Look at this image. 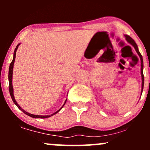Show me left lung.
<instances>
[{"mask_svg":"<svg viewBox=\"0 0 150 150\" xmlns=\"http://www.w3.org/2000/svg\"><path fill=\"white\" fill-rule=\"evenodd\" d=\"M125 38H126V40L127 42L130 43L131 45L133 46V47L135 48L136 52L137 53V54L139 55V56H140V60H141V75H142V90H143V87H144V75H143V60H142V55L140 54V53L139 52V50H138V48H137V44H136V43L135 42V41L133 40V39H132L131 37H129L128 35H125Z\"/></svg>","mask_w":150,"mask_h":150,"instance_id":"left-lung-1","label":"left lung"}]
</instances>
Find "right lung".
I'll use <instances>...</instances> for the list:
<instances>
[{
    "mask_svg": "<svg viewBox=\"0 0 150 150\" xmlns=\"http://www.w3.org/2000/svg\"><path fill=\"white\" fill-rule=\"evenodd\" d=\"M19 45H20V44H19L18 45L16 46V48H15V51H14V56H13V61H12L11 63H10V68H9V72H8V79H9V91H10V96H11L12 99H13V102L15 103V104L16 105V106H18V107L19 108H20V110H21V111H22V112L25 113V114H27V116H31V117H32V118H49V117L51 116H53V115L56 114V113H58V111H59L60 110H61V108L63 107V106H64V105H65V102H66V101H65V104H63V106H62V107H61V108H60V109L58 110V111H56V112H55L54 113H53V114L50 115V116H38V115L31 114V113H29L26 112L25 111H24V110L22 109V108L21 107H20V106H19L18 103H17V101H15V97H14V94H13V84H12V80H13V65H14V62H15V56H16V51H17V49H18V48Z\"/></svg>",
    "mask_w": 150,
    "mask_h": 150,
    "instance_id": "add662e5",
    "label": "right lung"
}]
</instances>
